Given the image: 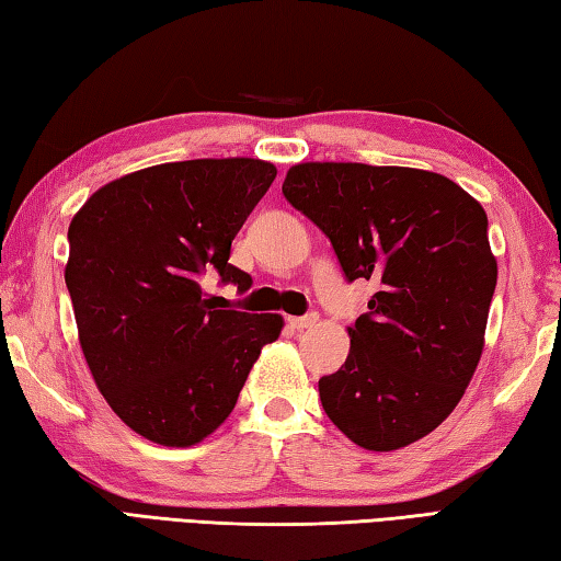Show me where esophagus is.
Masks as SVG:
<instances>
[{"label":"esophagus","instance_id":"34e87169","mask_svg":"<svg viewBox=\"0 0 561 561\" xmlns=\"http://www.w3.org/2000/svg\"><path fill=\"white\" fill-rule=\"evenodd\" d=\"M316 323H319V313H316V311H311L307 316H291V319H289V325H291V329H297V331L311 329V325H316Z\"/></svg>","mask_w":561,"mask_h":561}]
</instances>
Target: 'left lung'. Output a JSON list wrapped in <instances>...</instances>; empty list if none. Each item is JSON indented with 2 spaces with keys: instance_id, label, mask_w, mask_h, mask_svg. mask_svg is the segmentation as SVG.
<instances>
[{
  "instance_id": "8db88e82",
  "label": "left lung",
  "mask_w": 561,
  "mask_h": 561,
  "mask_svg": "<svg viewBox=\"0 0 561 561\" xmlns=\"http://www.w3.org/2000/svg\"><path fill=\"white\" fill-rule=\"evenodd\" d=\"M282 193L331 240L348 282L378 291L348 329L341 370L319 380L329 420L368 451L434 432L483 353L497 262L473 196L434 171L307 161Z\"/></svg>"
}]
</instances>
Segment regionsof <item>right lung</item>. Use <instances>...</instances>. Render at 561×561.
<instances>
[{"label": "right lung", "instance_id": "1", "mask_svg": "<svg viewBox=\"0 0 561 561\" xmlns=\"http://www.w3.org/2000/svg\"><path fill=\"white\" fill-rule=\"evenodd\" d=\"M277 169L260 159H191L95 191L68 228L66 287L80 348L129 430L193 446L228 420L279 313L218 309L201 279L248 291L230 245Z\"/></svg>", "mask_w": 561, "mask_h": 561}]
</instances>
